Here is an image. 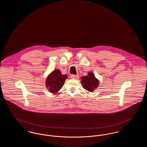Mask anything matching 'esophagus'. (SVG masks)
I'll list each match as a JSON object with an SVG mask.
<instances>
[{"instance_id":"1","label":"esophagus","mask_w":147,"mask_h":147,"mask_svg":"<svg viewBox=\"0 0 147 147\" xmlns=\"http://www.w3.org/2000/svg\"><path fill=\"white\" fill-rule=\"evenodd\" d=\"M71 78L72 79H77L78 78V76L77 75H71Z\"/></svg>"}]
</instances>
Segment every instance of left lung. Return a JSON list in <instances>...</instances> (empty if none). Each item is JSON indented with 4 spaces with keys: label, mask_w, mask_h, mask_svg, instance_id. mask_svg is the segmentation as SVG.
I'll list each match as a JSON object with an SVG mask.
<instances>
[{
    "label": "left lung",
    "mask_w": 147,
    "mask_h": 147,
    "mask_svg": "<svg viewBox=\"0 0 147 147\" xmlns=\"http://www.w3.org/2000/svg\"><path fill=\"white\" fill-rule=\"evenodd\" d=\"M81 83L83 88L88 91L92 92L98 87V81L91 72L88 73L87 76L81 77Z\"/></svg>",
    "instance_id": "obj_1"
}]
</instances>
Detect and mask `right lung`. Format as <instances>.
Instances as JSON below:
<instances>
[{"mask_svg": "<svg viewBox=\"0 0 147 147\" xmlns=\"http://www.w3.org/2000/svg\"><path fill=\"white\" fill-rule=\"evenodd\" d=\"M67 78V75H62L60 70L56 69L52 72V73L47 77L46 86L49 92L55 93L62 88L65 80Z\"/></svg>", "mask_w": 147, "mask_h": 147, "instance_id": "add662e5", "label": "right lung"}]
</instances>
